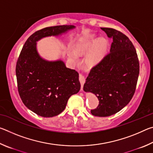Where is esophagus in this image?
Instances as JSON below:
<instances>
[{
    "label": "esophagus",
    "instance_id": "obj_1",
    "mask_svg": "<svg viewBox=\"0 0 153 153\" xmlns=\"http://www.w3.org/2000/svg\"><path fill=\"white\" fill-rule=\"evenodd\" d=\"M79 82H80V84H81V90H82L83 88V86H84V83H85V77L83 74H79Z\"/></svg>",
    "mask_w": 153,
    "mask_h": 153
}]
</instances>
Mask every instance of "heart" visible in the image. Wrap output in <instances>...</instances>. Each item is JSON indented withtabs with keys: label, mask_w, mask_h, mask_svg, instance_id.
<instances>
[{
	"label": "heart",
	"mask_w": 153,
	"mask_h": 153,
	"mask_svg": "<svg viewBox=\"0 0 153 153\" xmlns=\"http://www.w3.org/2000/svg\"><path fill=\"white\" fill-rule=\"evenodd\" d=\"M107 46V40L105 38H100L97 39L95 34H89L82 38L76 50L79 53H84L91 48L87 53L86 61L88 64L95 65L99 63L105 56ZM71 56H74L73 54H71Z\"/></svg>",
	"instance_id": "obj_1"
}]
</instances>
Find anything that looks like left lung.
<instances>
[{"mask_svg":"<svg viewBox=\"0 0 153 153\" xmlns=\"http://www.w3.org/2000/svg\"><path fill=\"white\" fill-rule=\"evenodd\" d=\"M113 38L110 53L91 69L84 90L99 100L93 115L108 117L128 104L135 92L140 66L136 51L127 36L113 28L101 27Z\"/></svg>","mask_w":153,"mask_h":153,"instance_id":"1","label":"left lung"}]
</instances>
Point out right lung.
Here are the masks:
<instances>
[{
    "label": "right lung",
    "mask_w": 153,
    "mask_h": 153,
    "mask_svg": "<svg viewBox=\"0 0 153 153\" xmlns=\"http://www.w3.org/2000/svg\"><path fill=\"white\" fill-rule=\"evenodd\" d=\"M74 25L43 28L31 35L25 42L16 65L18 92L30 110L44 117L58 115L65 108L71 95L79 91V74L67 68L61 60L49 61L40 56L36 42L42 38L59 36Z\"/></svg>",
    "instance_id": "right-lung-1"
}]
</instances>
